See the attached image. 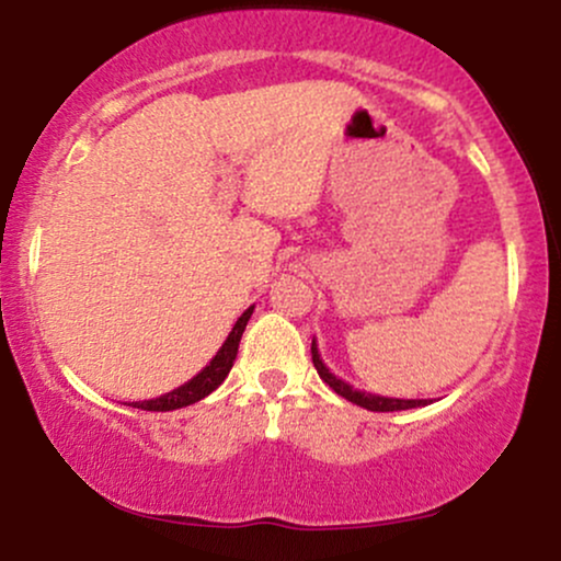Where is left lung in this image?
I'll return each mask as SVG.
<instances>
[{
  "mask_svg": "<svg viewBox=\"0 0 561 561\" xmlns=\"http://www.w3.org/2000/svg\"><path fill=\"white\" fill-rule=\"evenodd\" d=\"M311 358H313V366H317L319 377L324 379V382L330 385L337 396H343L345 401L362 405V409H366V411H405V409H416V405H427V401H405V398H385V396H371V392L353 390L351 385L343 382V379H337L330 369H327L324 362H321V356H319L317 340L311 343Z\"/></svg>",
  "mask_w": 561,
  "mask_h": 561,
  "instance_id": "left-lung-1",
  "label": "left lung"
}]
</instances>
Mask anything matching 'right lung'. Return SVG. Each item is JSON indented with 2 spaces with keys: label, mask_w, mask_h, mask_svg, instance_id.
<instances>
[{
  "label": "right lung",
  "mask_w": 561,
  "mask_h": 561,
  "mask_svg": "<svg viewBox=\"0 0 561 561\" xmlns=\"http://www.w3.org/2000/svg\"><path fill=\"white\" fill-rule=\"evenodd\" d=\"M250 313H253V306H250L248 311H244L242 317L237 319V324L231 327L229 337L224 340V345L218 347L216 356L210 358V364L205 366V369L199 371L197 377H192L190 382L182 385V388L165 392V396L152 398V401L134 403V409H141V411H173V409H184V405L197 403V401H203L205 396H210V392H214L218 385H221L224 379H227V375L231 371V366H234L237 347H240L242 332H244V327H248Z\"/></svg>",
  "instance_id": "add662e5"
}]
</instances>
